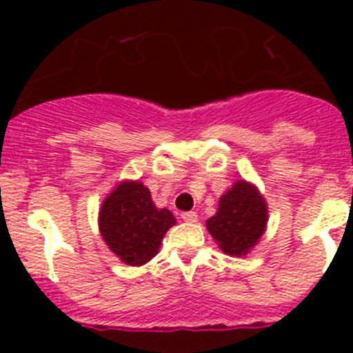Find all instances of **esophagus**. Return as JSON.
<instances>
[{
  "label": "esophagus",
  "mask_w": 353,
  "mask_h": 353,
  "mask_svg": "<svg viewBox=\"0 0 353 353\" xmlns=\"http://www.w3.org/2000/svg\"><path fill=\"white\" fill-rule=\"evenodd\" d=\"M181 219H183L184 222L193 223V222H196V220H198V215H196V212H183V213H181Z\"/></svg>",
  "instance_id": "obj_1"
}]
</instances>
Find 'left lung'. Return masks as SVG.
<instances>
[{
  "mask_svg": "<svg viewBox=\"0 0 353 353\" xmlns=\"http://www.w3.org/2000/svg\"><path fill=\"white\" fill-rule=\"evenodd\" d=\"M266 225V203L258 190L237 181L219 201V212L206 220V229L225 254L243 256L261 237Z\"/></svg>",
  "mask_w": 353,
  "mask_h": 353,
  "instance_id": "obj_1",
  "label": "left lung"
}]
</instances>
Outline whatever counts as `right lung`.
<instances>
[{
    "instance_id": "right-lung-1",
    "label": "right lung",
    "mask_w": 353,
    "mask_h": 353,
    "mask_svg": "<svg viewBox=\"0 0 353 353\" xmlns=\"http://www.w3.org/2000/svg\"><path fill=\"white\" fill-rule=\"evenodd\" d=\"M174 223L172 213L157 208L148 188L138 181L119 184L102 203L99 216L105 244L131 266L150 261Z\"/></svg>"
}]
</instances>
